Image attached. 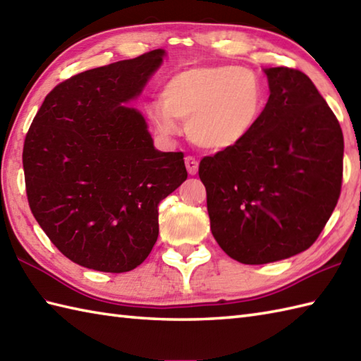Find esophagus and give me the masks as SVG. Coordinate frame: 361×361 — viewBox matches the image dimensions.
I'll list each match as a JSON object with an SVG mask.
<instances>
[{
    "label": "esophagus",
    "instance_id": "obj_1",
    "mask_svg": "<svg viewBox=\"0 0 361 361\" xmlns=\"http://www.w3.org/2000/svg\"><path fill=\"white\" fill-rule=\"evenodd\" d=\"M185 163H186V169H188L189 175H195L198 172V161L194 157H186Z\"/></svg>",
    "mask_w": 361,
    "mask_h": 361
}]
</instances>
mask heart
<instances>
[{
	"instance_id": "heart-1",
	"label": "heart",
	"mask_w": 361,
	"mask_h": 361,
	"mask_svg": "<svg viewBox=\"0 0 361 361\" xmlns=\"http://www.w3.org/2000/svg\"><path fill=\"white\" fill-rule=\"evenodd\" d=\"M265 105L262 82L248 68L234 65L192 66L171 78L163 101L149 105V118L164 137L180 133L198 147L221 152L243 142L256 128Z\"/></svg>"
}]
</instances>
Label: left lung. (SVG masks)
I'll return each instance as SVG.
<instances>
[{"label":"left lung","instance_id":"8db88e82","mask_svg":"<svg viewBox=\"0 0 361 361\" xmlns=\"http://www.w3.org/2000/svg\"><path fill=\"white\" fill-rule=\"evenodd\" d=\"M264 73L270 97L256 128L198 167L214 239L247 265L307 250L332 216L343 178L341 127L313 82L291 68Z\"/></svg>","mask_w":361,"mask_h":361}]
</instances>
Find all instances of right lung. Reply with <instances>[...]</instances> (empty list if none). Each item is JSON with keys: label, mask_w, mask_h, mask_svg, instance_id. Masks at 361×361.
I'll list each match as a JSON object with an SVG mask.
<instances>
[{"label": "right lung", "mask_w": 361, "mask_h": 361, "mask_svg": "<svg viewBox=\"0 0 361 361\" xmlns=\"http://www.w3.org/2000/svg\"><path fill=\"white\" fill-rule=\"evenodd\" d=\"M155 49L73 75L44 97L23 147L27 202L59 251L90 270L126 273L158 239V204L188 178L181 152H159L142 93Z\"/></svg>", "instance_id": "right-lung-1"}]
</instances>
